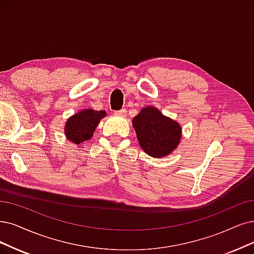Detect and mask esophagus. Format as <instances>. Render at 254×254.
<instances>
[{
  "instance_id": "esophagus-1",
  "label": "esophagus",
  "mask_w": 254,
  "mask_h": 254,
  "mask_svg": "<svg viewBox=\"0 0 254 254\" xmlns=\"http://www.w3.org/2000/svg\"><path fill=\"white\" fill-rule=\"evenodd\" d=\"M115 114L120 116V117H125V116H127V110L126 109H121V110L115 111Z\"/></svg>"
}]
</instances>
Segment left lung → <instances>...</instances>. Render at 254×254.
<instances>
[{
	"mask_svg": "<svg viewBox=\"0 0 254 254\" xmlns=\"http://www.w3.org/2000/svg\"><path fill=\"white\" fill-rule=\"evenodd\" d=\"M140 146L152 157L167 156L179 144L181 127L176 121L162 115L153 107L141 110L133 119Z\"/></svg>",
	"mask_w": 254,
	"mask_h": 254,
	"instance_id": "1",
	"label": "left lung"
}]
</instances>
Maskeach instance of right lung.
Listing matches in <instances>:
<instances>
[{
  "instance_id": "1",
  "label": "right lung",
  "mask_w": 254,
  "mask_h": 254,
  "mask_svg": "<svg viewBox=\"0 0 254 254\" xmlns=\"http://www.w3.org/2000/svg\"><path fill=\"white\" fill-rule=\"evenodd\" d=\"M105 116V111L83 110L68 119L64 134L71 142L76 144L83 143L93 136V132L98 126L100 119Z\"/></svg>"
}]
</instances>
